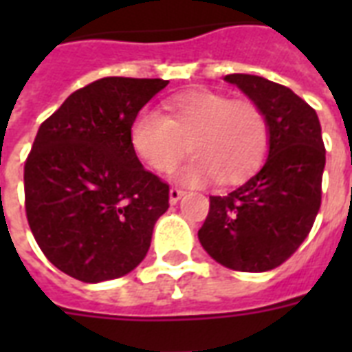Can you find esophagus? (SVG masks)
<instances>
[{"mask_svg":"<svg viewBox=\"0 0 352 352\" xmlns=\"http://www.w3.org/2000/svg\"><path fill=\"white\" fill-rule=\"evenodd\" d=\"M182 195H184V190H181V188H177V186L171 188V190H170V203L175 204L177 201L182 197Z\"/></svg>","mask_w":352,"mask_h":352,"instance_id":"obj_1","label":"esophagus"}]
</instances>
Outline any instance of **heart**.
I'll return each mask as SVG.
<instances>
[{"label":"heart","mask_w":352,"mask_h":352,"mask_svg":"<svg viewBox=\"0 0 352 352\" xmlns=\"http://www.w3.org/2000/svg\"><path fill=\"white\" fill-rule=\"evenodd\" d=\"M168 117L138 113L131 124V142L153 170L168 173L190 151L195 153L181 171V181L217 179L232 184L259 168L270 146L267 113L252 100H234L215 91H195L166 102Z\"/></svg>","instance_id":"heart-1"}]
</instances>
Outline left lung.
<instances>
[{
    "label": "left lung",
    "mask_w": 352,
    "mask_h": 352,
    "mask_svg": "<svg viewBox=\"0 0 352 352\" xmlns=\"http://www.w3.org/2000/svg\"><path fill=\"white\" fill-rule=\"evenodd\" d=\"M267 113L270 149L256 175L228 195H212L199 241L223 267L267 272L311 232L322 204L325 146L316 111L289 87L254 74H226Z\"/></svg>",
    "instance_id": "1"
}]
</instances>
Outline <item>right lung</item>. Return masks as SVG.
I'll return each instance as SVG.
<instances>
[{"instance_id":"right-lung-1","label":"right lung","mask_w":352,"mask_h":352,"mask_svg":"<svg viewBox=\"0 0 352 352\" xmlns=\"http://www.w3.org/2000/svg\"><path fill=\"white\" fill-rule=\"evenodd\" d=\"M166 85L160 78L96 80L38 129L25 160V212L41 252L71 278H120L148 254L170 186L140 164L131 124Z\"/></svg>"}]
</instances>
